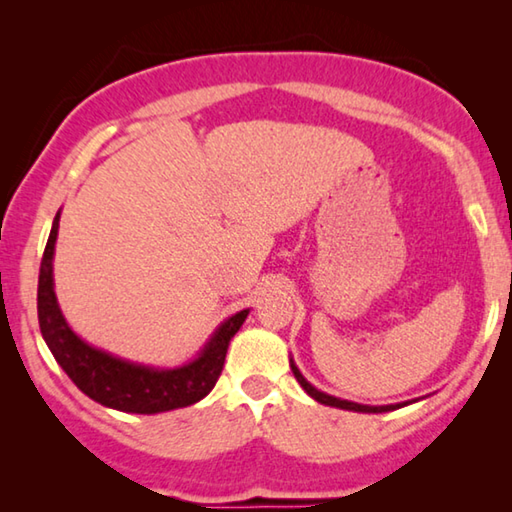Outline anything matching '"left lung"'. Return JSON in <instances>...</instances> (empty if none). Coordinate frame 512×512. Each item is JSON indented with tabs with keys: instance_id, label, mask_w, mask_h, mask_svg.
<instances>
[{
	"instance_id": "left-lung-1",
	"label": "left lung",
	"mask_w": 512,
	"mask_h": 512,
	"mask_svg": "<svg viewBox=\"0 0 512 512\" xmlns=\"http://www.w3.org/2000/svg\"><path fill=\"white\" fill-rule=\"evenodd\" d=\"M291 370L293 375H296V379L300 381V386L305 388L307 395L314 397L316 402L320 404H327V406H336V409H345V411H359V413H384V411H393V409H400V404H393V406H363V404H357V402H348V400H339V397H332L327 393H320L316 391L314 386L309 384V381L300 375V370L293 366L291 363Z\"/></svg>"
}]
</instances>
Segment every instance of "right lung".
Here are the masks:
<instances>
[{"label": "right lung", "mask_w": 512, "mask_h": 512, "mask_svg": "<svg viewBox=\"0 0 512 512\" xmlns=\"http://www.w3.org/2000/svg\"><path fill=\"white\" fill-rule=\"evenodd\" d=\"M58 219L60 214H56L54 225H51V235L40 264L38 320L42 339L47 341L51 354L67 372V377L90 400L124 413H162L203 400L221 375L230 339L244 325L248 309L225 320L214 332L210 343L205 345L201 357L176 370L135 366V363L90 348L67 327L56 302L51 259H54Z\"/></svg>", "instance_id": "1"}]
</instances>
